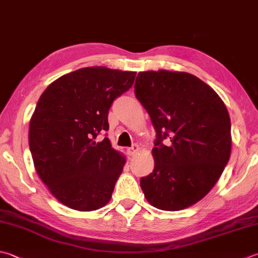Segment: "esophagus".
<instances>
[{
  "mask_svg": "<svg viewBox=\"0 0 258 258\" xmlns=\"http://www.w3.org/2000/svg\"><path fill=\"white\" fill-rule=\"evenodd\" d=\"M139 149H140V148H139V146H138L137 144H135V145L131 146L130 148H128V149H127V152H128V154L130 155V156H133V155H135L136 153H137Z\"/></svg>",
  "mask_w": 258,
  "mask_h": 258,
  "instance_id": "34e87169",
  "label": "esophagus"
}]
</instances>
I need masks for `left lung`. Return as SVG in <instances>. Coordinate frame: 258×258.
Returning <instances> with one entry per match:
<instances>
[{"instance_id":"8db88e82","label":"left lung","mask_w":258,"mask_h":258,"mask_svg":"<svg viewBox=\"0 0 258 258\" xmlns=\"http://www.w3.org/2000/svg\"><path fill=\"white\" fill-rule=\"evenodd\" d=\"M135 94L156 130L154 171L140 179L145 198L165 211L193 206L215 186L230 157L225 103L212 87L185 72H140Z\"/></svg>"}]
</instances>
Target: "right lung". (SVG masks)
Masks as SVG:
<instances>
[{
	"mask_svg": "<svg viewBox=\"0 0 258 258\" xmlns=\"http://www.w3.org/2000/svg\"><path fill=\"white\" fill-rule=\"evenodd\" d=\"M136 72L85 67L59 77L39 99L29 125L36 171L62 205L94 211L110 201L125 158L109 138L113 101L134 84Z\"/></svg>",
	"mask_w": 258,
	"mask_h": 258,
	"instance_id": "obj_1",
	"label": "right lung"
}]
</instances>
